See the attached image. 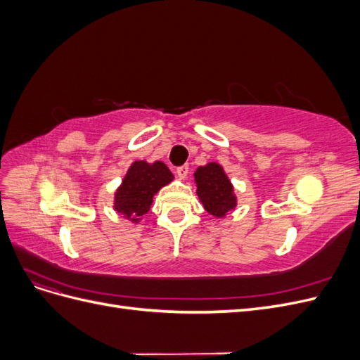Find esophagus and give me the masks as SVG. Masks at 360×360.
<instances>
[{
  "label": "esophagus",
  "instance_id": "1",
  "mask_svg": "<svg viewBox=\"0 0 360 360\" xmlns=\"http://www.w3.org/2000/svg\"><path fill=\"white\" fill-rule=\"evenodd\" d=\"M188 172H189V167H188V165H183V167H179V168H177V176H179L180 179L186 177Z\"/></svg>",
  "mask_w": 360,
  "mask_h": 360
}]
</instances>
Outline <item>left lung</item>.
<instances>
[{"mask_svg": "<svg viewBox=\"0 0 360 360\" xmlns=\"http://www.w3.org/2000/svg\"><path fill=\"white\" fill-rule=\"evenodd\" d=\"M193 176L198 198L210 214L225 217L228 212L236 209L237 198L234 188L219 163L210 162L204 167H198Z\"/></svg>", "mask_w": 360, "mask_h": 360, "instance_id": "8db88e82", "label": "left lung"}]
</instances>
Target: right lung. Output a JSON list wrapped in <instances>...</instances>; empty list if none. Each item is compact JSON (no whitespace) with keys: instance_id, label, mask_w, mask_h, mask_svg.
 <instances>
[{"instance_id":"1","label":"right lung","mask_w":360,"mask_h":360,"mask_svg":"<svg viewBox=\"0 0 360 360\" xmlns=\"http://www.w3.org/2000/svg\"><path fill=\"white\" fill-rule=\"evenodd\" d=\"M172 172L165 163L156 160H135L127 169L114 197V209L129 221L138 224L153 202L155 195L171 183Z\"/></svg>"}]
</instances>
